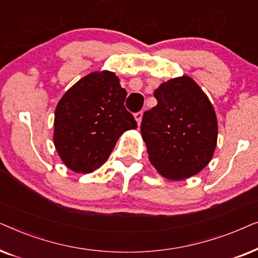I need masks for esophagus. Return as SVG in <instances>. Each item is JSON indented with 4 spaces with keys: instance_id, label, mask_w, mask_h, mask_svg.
I'll return each mask as SVG.
<instances>
[{
    "instance_id": "34e87169",
    "label": "esophagus",
    "mask_w": 258,
    "mask_h": 258,
    "mask_svg": "<svg viewBox=\"0 0 258 258\" xmlns=\"http://www.w3.org/2000/svg\"><path fill=\"white\" fill-rule=\"evenodd\" d=\"M142 116H143V112L142 111H137L135 114V119L137 122V124H141V122H142Z\"/></svg>"
}]
</instances>
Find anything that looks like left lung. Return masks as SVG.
Listing matches in <instances>:
<instances>
[{
	"mask_svg": "<svg viewBox=\"0 0 258 258\" xmlns=\"http://www.w3.org/2000/svg\"><path fill=\"white\" fill-rule=\"evenodd\" d=\"M156 107L144 111L141 133L149 160L165 178L196 175L213 157L217 118L209 98L189 76L162 83Z\"/></svg>",
	"mask_w": 258,
	"mask_h": 258,
	"instance_id": "8db88e82",
	"label": "left lung"
}]
</instances>
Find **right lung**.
Returning <instances> with one entry per match:
<instances>
[{
	"mask_svg": "<svg viewBox=\"0 0 258 258\" xmlns=\"http://www.w3.org/2000/svg\"><path fill=\"white\" fill-rule=\"evenodd\" d=\"M126 91L114 73H91L70 88L55 110L54 143L76 172L101 167L123 133L137 128L124 107Z\"/></svg>",
	"mask_w": 258,
	"mask_h": 258,
	"instance_id": "add662e5",
	"label": "right lung"
}]
</instances>
